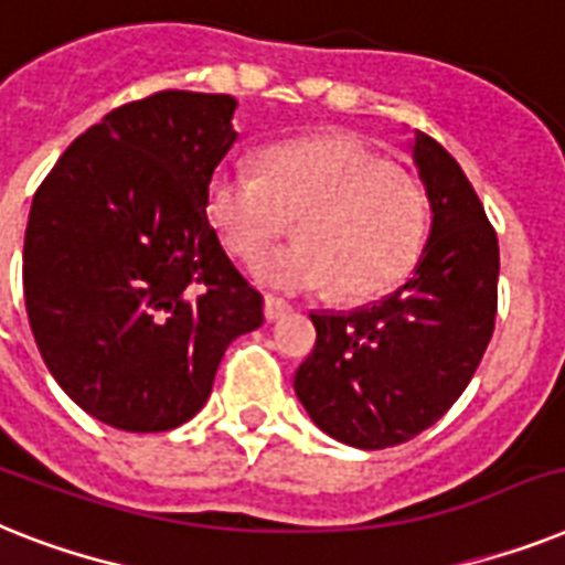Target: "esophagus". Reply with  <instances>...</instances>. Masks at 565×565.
Instances as JSON below:
<instances>
[{
	"instance_id": "34e87169",
	"label": "esophagus",
	"mask_w": 565,
	"mask_h": 565,
	"mask_svg": "<svg viewBox=\"0 0 565 565\" xmlns=\"http://www.w3.org/2000/svg\"><path fill=\"white\" fill-rule=\"evenodd\" d=\"M290 310H292L290 301H284V298L278 296H267V301H264V313H267L269 322H278V319H284Z\"/></svg>"
}]
</instances>
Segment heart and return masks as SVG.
Returning a JSON list of instances; mask_svg holds the SVG:
<instances>
[{
	"label": "heart",
	"instance_id": "obj_1",
	"mask_svg": "<svg viewBox=\"0 0 565 565\" xmlns=\"http://www.w3.org/2000/svg\"><path fill=\"white\" fill-rule=\"evenodd\" d=\"M209 214L237 258L255 260L296 217L298 243L258 260L255 275L290 292L374 298L417 260L429 223L424 188L348 136L287 141L264 171L223 164L211 177Z\"/></svg>",
	"mask_w": 565,
	"mask_h": 565
}]
</instances>
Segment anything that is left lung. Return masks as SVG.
<instances>
[{"instance_id":"8db88e82","label":"left lung","mask_w":565,"mask_h":565,"mask_svg":"<svg viewBox=\"0 0 565 565\" xmlns=\"http://www.w3.org/2000/svg\"><path fill=\"white\" fill-rule=\"evenodd\" d=\"M412 159L433 228L412 278L371 307L310 313L316 348L296 371L313 424L386 449L441 420L479 369L497 324L499 243L461 164L426 132Z\"/></svg>"}]
</instances>
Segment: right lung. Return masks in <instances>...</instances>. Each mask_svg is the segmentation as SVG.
<instances>
[{"instance_id":"obj_1","label":"right lung","mask_w":565,"mask_h":565,"mask_svg":"<svg viewBox=\"0 0 565 565\" xmlns=\"http://www.w3.org/2000/svg\"><path fill=\"white\" fill-rule=\"evenodd\" d=\"M232 95L164 89L77 136L31 203L22 290L60 388L127 433H168L209 401L264 296L209 223L211 173L235 145Z\"/></svg>"}]
</instances>
